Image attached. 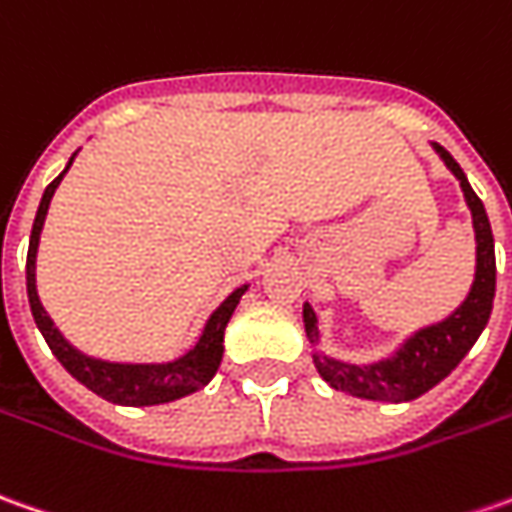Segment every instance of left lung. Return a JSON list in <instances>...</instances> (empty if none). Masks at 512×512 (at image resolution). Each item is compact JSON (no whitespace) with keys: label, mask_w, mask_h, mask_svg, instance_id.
I'll return each instance as SVG.
<instances>
[{"label":"left lung","mask_w":512,"mask_h":512,"mask_svg":"<svg viewBox=\"0 0 512 512\" xmlns=\"http://www.w3.org/2000/svg\"><path fill=\"white\" fill-rule=\"evenodd\" d=\"M431 146L440 154L448 171L459 180V188L471 208L473 233H476V273H473L471 293L448 318L408 335L406 341L394 349L392 358L358 366V363H346L315 349L312 363L318 375L324 377L332 389L352 394V397L383 400V403H408L420 397L454 372L459 360L471 352L482 329L488 327L493 296H496V253H493V231H490L488 214L454 157L445 152L440 143H431ZM304 329L312 346L321 344L318 318L310 304H304Z\"/></svg>","instance_id":"8db88e82"}]
</instances>
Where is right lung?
Instances as JSON below:
<instances>
[{"instance_id":"right-lung-1","label":"right lung","mask_w":512,"mask_h":512,"mask_svg":"<svg viewBox=\"0 0 512 512\" xmlns=\"http://www.w3.org/2000/svg\"><path fill=\"white\" fill-rule=\"evenodd\" d=\"M75 154L70 157L67 168L58 174L53 183L44 188L39 202V211L33 219V231H30V248H27V298H30V312L36 318V327L41 329L47 346L53 349V355L58 363L70 372L78 383H84L89 392H95L98 397H104L109 403L118 406H160V403H171L180 400L185 394L200 392L202 386L211 383V377L216 375L219 363H222V352H225V327L231 321L233 310L239 304V298L245 296L248 284L236 287L231 296L225 298L211 318L205 321L200 341L191 346L185 355L168 360V363H112V360L89 358L81 349L75 346L58 332L53 324V318L47 315V310L41 307L39 290H36V253H39V236L44 228V216L50 208V200L56 194L58 183L64 180V174L70 171Z\"/></svg>"}]
</instances>
